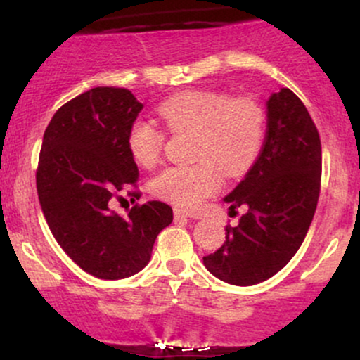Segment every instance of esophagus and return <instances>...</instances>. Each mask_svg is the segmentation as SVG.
Instances as JSON below:
<instances>
[{
    "mask_svg": "<svg viewBox=\"0 0 360 360\" xmlns=\"http://www.w3.org/2000/svg\"><path fill=\"white\" fill-rule=\"evenodd\" d=\"M174 218L179 220V218H193V220H200L201 214L198 212H189V210H174Z\"/></svg>",
    "mask_w": 360,
    "mask_h": 360,
    "instance_id": "esophagus-1",
    "label": "esophagus"
}]
</instances>
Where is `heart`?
<instances>
[{"mask_svg":"<svg viewBox=\"0 0 360 360\" xmlns=\"http://www.w3.org/2000/svg\"><path fill=\"white\" fill-rule=\"evenodd\" d=\"M160 118L169 131L193 134L189 166H172L150 183L154 196L189 208L213 194L225 176H240L257 159L266 131L262 106L252 98H237L213 91H184L159 105ZM164 134L147 120H135L128 128L127 147L140 167L159 162Z\"/></svg>","mask_w":360,"mask_h":360,"instance_id":"b5f03b06","label":"heart"}]
</instances>
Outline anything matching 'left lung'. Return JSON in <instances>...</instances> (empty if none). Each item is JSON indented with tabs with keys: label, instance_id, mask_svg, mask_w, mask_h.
<instances>
[{
	"label": "left lung",
	"instance_id": "8db88e82",
	"mask_svg": "<svg viewBox=\"0 0 360 360\" xmlns=\"http://www.w3.org/2000/svg\"><path fill=\"white\" fill-rule=\"evenodd\" d=\"M266 118L257 160L223 198L230 212L245 206L247 213L203 257L214 278L235 286L262 283L286 266L307 237L320 194L321 143L307 106L281 88L266 101Z\"/></svg>",
	"mask_w": 360,
	"mask_h": 360
}]
</instances>
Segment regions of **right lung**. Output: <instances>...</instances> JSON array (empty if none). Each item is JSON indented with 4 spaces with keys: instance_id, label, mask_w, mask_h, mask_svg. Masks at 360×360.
<instances>
[{
    "instance_id": "1",
    "label": "right lung",
    "mask_w": 360,
    "mask_h": 360,
    "mask_svg": "<svg viewBox=\"0 0 360 360\" xmlns=\"http://www.w3.org/2000/svg\"><path fill=\"white\" fill-rule=\"evenodd\" d=\"M142 108L131 91L93 88L60 106L45 128L40 206L62 250L94 278L125 279L142 271L157 235L172 221V208L160 201L134 206L127 218L110 210L111 200L139 181L127 135Z\"/></svg>"
}]
</instances>
